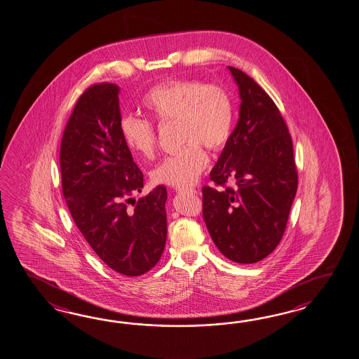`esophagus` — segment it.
Instances as JSON below:
<instances>
[{
	"label": "esophagus",
	"mask_w": 359,
	"mask_h": 359,
	"mask_svg": "<svg viewBox=\"0 0 359 359\" xmlns=\"http://www.w3.org/2000/svg\"><path fill=\"white\" fill-rule=\"evenodd\" d=\"M176 192L188 193V194H196V193H197V189H194V188H176Z\"/></svg>",
	"instance_id": "esophagus-1"
}]
</instances>
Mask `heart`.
Segmentation results:
<instances>
[{
  "label": "heart",
  "mask_w": 359,
  "mask_h": 359,
  "mask_svg": "<svg viewBox=\"0 0 359 359\" xmlns=\"http://www.w3.org/2000/svg\"><path fill=\"white\" fill-rule=\"evenodd\" d=\"M141 105L151 119L177 123L183 148L168 156L151 171L157 184L188 188L208 166L206 148L219 151L226 147L233 124V105L227 90L217 84L197 80H170L149 89ZM121 133L133 154L151 159L156 154L157 135L153 123L137 116H124Z\"/></svg>",
  "instance_id": "obj_1"
}]
</instances>
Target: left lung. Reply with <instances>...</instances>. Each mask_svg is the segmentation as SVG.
Listing matches in <instances>:
<instances>
[{
	"label": "left lung",
	"instance_id": "obj_1",
	"mask_svg": "<svg viewBox=\"0 0 359 359\" xmlns=\"http://www.w3.org/2000/svg\"><path fill=\"white\" fill-rule=\"evenodd\" d=\"M240 93L238 122L210 179L202 188V214L214 244L236 263L262 261L279 245L297 192L288 127L262 88L228 66ZM229 180L235 189L226 187Z\"/></svg>",
	"mask_w": 359,
	"mask_h": 359
}]
</instances>
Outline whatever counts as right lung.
Returning <instances> with one entry per match:
<instances>
[{"instance_id": "obj_1", "label": "right lung", "mask_w": 359, "mask_h": 359, "mask_svg": "<svg viewBox=\"0 0 359 359\" xmlns=\"http://www.w3.org/2000/svg\"><path fill=\"white\" fill-rule=\"evenodd\" d=\"M118 95V86L101 83L79 97L62 136V192L100 259L123 276H140L165 249L167 189L158 185L127 206L144 175L123 140Z\"/></svg>"}]
</instances>
